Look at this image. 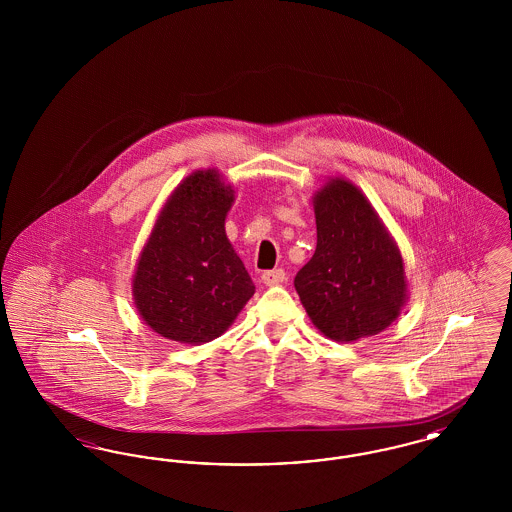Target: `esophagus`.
Here are the masks:
<instances>
[{
  "instance_id": "1",
  "label": "esophagus",
  "mask_w": 512,
  "mask_h": 512,
  "mask_svg": "<svg viewBox=\"0 0 512 512\" xmlns=\"http://www.w3.org/2000/svg\"><path fill=\"white\" fill-rule=\"evenodd\" d=\"M261 280H263V284H267V286H278V284H282V282L286 280V272H284L282 268H278V270H267V272H263Z\"/></svg>"
}]
</instances>
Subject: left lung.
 Instances as JSON below:
<instances>
[{
    "instance_id": "left-lung-1",
    "label": "left lung",
    "mask_w": 512,
    "mask_h": 512,
    "mask_svg": "<svg viewBox=\"0 0 512 512\" xmlns=\"http://www.w3.org/2000/svg\"><path fill=\"white\" fill-rule=\"evenodd\" d=\"M317 249L293 280L318 330L351 343L401 315L409 284L401 251L366 195L334 176L313 195Z\"/></svg>"
}]
</instances>
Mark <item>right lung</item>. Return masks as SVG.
<instances>
[{"label":"right lung","instance_id":"right-lung-1","mask_svg":"<svg viewBox=\"0 0 512 512\" xmlns=\"http://www.w3.org/2000/svg\"><path fill=\"white\" fill-rule=\"evenodd\" d=\"M234 194L217 169L192 172L153 224L132 297L147 326L167 340L199 345L219 338L255 293L224 230Z\"/></svg>","mask_w":512,"mask_h":512}]
</instances>
